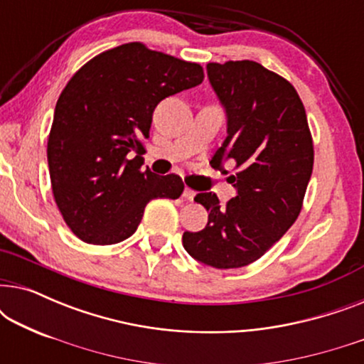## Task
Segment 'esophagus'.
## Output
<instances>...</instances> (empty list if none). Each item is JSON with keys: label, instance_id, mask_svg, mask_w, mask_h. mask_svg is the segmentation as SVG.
<instances>
[{"label": "esophagus", "instance_id": "esophagus-1", "mask_svg": "<svg viewBox=\"0 0 364 364\" xmlns=\"http://www.w3.org/2000/svg\"><path fill=\"white\" fill-rule=\"evenodd\" d=\"M183 197H186L187 200H193V197H196V192H193L191 187H186V188H183Z\"/></svg>", "mask_w": 364, "mask_h": 364}]
</instances>
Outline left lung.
<instances>
[{"instance_id": "8db88e82", "label": "left lung", "mask_w": 364, "mask_h": 364, "mask_svg": "<svg viewBox=\"0 0 364 364\" xmlns=\"http://www.w3.org/2000/svg\"><path fill=\"white\" fill-rule=\"evenodd\" d=\"M212 87L227 111V139L212 167L235 164L237 196L220 205L217 193L193 200L208 212L203 230L183 232V248L213 268L257 262L300 215L315 151L300 96L290 81L255 61L208 63Z\"/></svg>"}]
</instances>
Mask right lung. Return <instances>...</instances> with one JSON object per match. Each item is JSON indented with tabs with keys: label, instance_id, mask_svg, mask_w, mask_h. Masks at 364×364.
<instances>
[{
	"label": "right lung",
	"instance_id": "1",
	"mask_svg": "<svg viewBox=\"0 0 364 364\" xmlns=\"http://www.w3.org/2000/svg\"><path fill=\"white\" fill-rule=\"evenodd\" d=\"M202 81L200 64L142 43L107 49L69 79L54 109L48 166L54 200L74 235L94 245L119 243L137 230L152 198L182 196L176 173L142 171L144 141L157 104Z\"/></svg>",
	"mask_w": 364,
	"mask_h": 364
}]
</instances>
